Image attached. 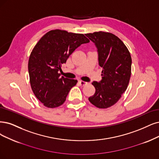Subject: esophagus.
<instances>
[{"label":"esophagus","instance_id":"esophagus-1","mask_svg":"<svg viewBox=\"0 0 159 159\" xmlns=\"http://www.w3.org/2000/svg\"><path fill=\"white\" fill-rule=\"evenodd\" d=\"M79 83L82 86H85V85H86L88 84V83H86V82L83 81V80H79Z\"/></svg>","mask_w":159,"mask_h":159}]
</instances>
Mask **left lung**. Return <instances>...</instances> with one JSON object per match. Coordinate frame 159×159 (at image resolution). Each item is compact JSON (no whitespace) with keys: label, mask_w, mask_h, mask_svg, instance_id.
I'll return each instance as SVG.
<instances>
[{"label":"left lung","mask_w":159,"mask_h":159,"mask_svg":"<svg viewBox=\"0 0 159 159\" xmlns=\"http://www.w3.org/2000/svg\"><path fill=\"white\" fill-rule=\"evenodd\" d=\"M98 48L102 80L93 81L96 92L89 98L99 109L115 105L126 91L131 76L132 58L122 41L113 33L98 31L85 34Z\"/></svg>","instance_id":"1"}]
</instances>
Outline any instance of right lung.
Returning a JSON list of instances; mask_svg holds the SVG:
<instances>
[{
    "instance_id": "right-lung-1",
    "label": "right lung",
    "mask_w": 159,
    "mask_h": 159,
    "mask_svg": "<svg viewBox=\"0 0 159 159\" xmlns=\"http://www.w3.org/2000/svg\"><path fill=\"white\" fill-rule=\"evenodd\" d=\"M89 42L83 34L55 29L34 46L28 62L29 80L34 96L45 107H57L66 101L77 80L60 77L58 71L76 48Z\"/></svg>"
}]
</instances>
